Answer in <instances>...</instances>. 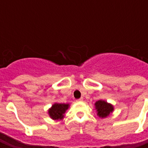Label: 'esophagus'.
I'll return each instance as SVG.
<instances>
[{
    "label": "esophagus",
    "mask_w": 148,
    "mask_h": 148,
    "mask_svg": "<svg viewBox=\"0 0 148 148\" xmlns=\"http://www.w3.org/2000/svg\"><path fill=\"white\" fill-rule=\"evenodd\" d=\"M83 101V98H82V97H81L79 99H77V101Z\"/></svg>",
    "instance_id": "obj_1"
}]
</instances>
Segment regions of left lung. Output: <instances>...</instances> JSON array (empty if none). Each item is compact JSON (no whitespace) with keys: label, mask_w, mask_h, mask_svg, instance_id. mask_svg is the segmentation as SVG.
Here are the masks:
<instances>
[{"label":"left lung","mask_w":148,"mask_h":148,"mask_svg":"<svg viewBox=\"0 0 148 148\" xmlns=\"http://www.w3.org/2000/svg\"><path fill=\"white\" fill-rule=\"evenodd\" d=\"M95 106H96V109L97 110V115L100 117H106L113 110L112 106L104 101H97L95 103Z\"/></svg>","instance_id":"8db88e82"}]
</instances>
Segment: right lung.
I'll return each mask as SVG.
<instances>
[{"label":"right lung","mask_w":148,"mask_h":148,"mask_svg":"<svg viewBox=\"0 0 148 148\" xmlns=\"http://www.w3.org/2000/svg\"><path fill=\"white\" fill-rule=\"evenodd\" d=\"M68 104H55L48 111L50 116L54 120H61L63 114L68 109Z\"/></svg>","instance_id":"right-lung-1"}]
</instances>
